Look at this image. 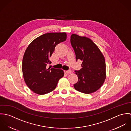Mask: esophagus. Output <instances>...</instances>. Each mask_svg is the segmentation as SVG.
I'll use <instances>...</instances> for the list:
<instances>
[{"label": "esophagus", "instance_id": "esophagus-1", "mask_svg": "<svg viewBox=\"0 0 131 131\" xmlns=\"http://www.w3.org/2000/svg\"><path fill=\"white\" fill-rule=\"evenodd\" d=\"M65 73H66V74H71V73H72V71H71V70L66 71H65Z\"/></svg>", "mask_w": 131, "mask_h": 131}]
</instances>
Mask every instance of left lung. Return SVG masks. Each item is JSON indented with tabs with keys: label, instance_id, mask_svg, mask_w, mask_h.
Listing matches in <instances>:
<instances>
[{
	"label": "left lung",
	"instance_id": "1",
	"mask_svg": "<svg viewBox=\"0 0 131 131\" xmlns=\"http://www.w3.org/2000/svg\"><path fill=\"white\" fill-rule=\"evenodd\" d=\"M71 43L76 60L80 59L83 61L82 69L75 71L78 81L74 87L80 92L92 93L102 86L106 79L104 57L97 46L89 38L73 34Z\"/></svg>",
	"mask_w": 131,
	"mask_h": 131
}]
</instances>
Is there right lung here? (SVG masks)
<instances>
[{
	"label": "right lung",
	"instance_id": "1",
	"mask_svg": "<svg viewBox=\"0 0 131 131\" xmlns=\"http://www.w3.org/2000/svg\"><path fill=\"white\" fill-rule=\"evenodd\" d=\"M67 34L48 33L34 39L27 48L23 58L22 70L25 82L34 93L44 95L56 88L63 77V70L47 68L51 63L50 57L58 44L67 39Z\"/></svg>",
	"mask_w": 131,
	"mask_h": 131
}]
</instances>
